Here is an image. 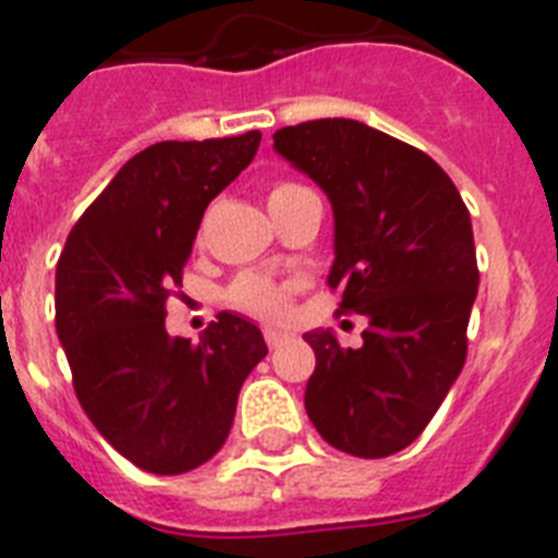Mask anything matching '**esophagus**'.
Returning a JSON list of instances; mask_svg holds the SVG:
<instances>
[{
    "label": "esophagus",
    "instance_id": "esophagus-1",
    "mask_svg": "<svg viewBox=\"0 0 558 558\" xmlns=\"http://www.w3.org/2000/svg\"><path fill=\"white\" fill-rule=\"evenodd\" d=\"M264 337H266V345H269V348H278V345H283L286 339H289V333L278 331V328H266Z\"/></svg>",
    "mask_w": 558,
    "mask_h": 558
}]
</instances>
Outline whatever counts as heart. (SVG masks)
Returning a JSON list of instances; mask_svg holds the SVG:
<instances>
[{
	"label": "heart",
	"mask_w": 558,
	"mask_h": 558,
	"mask_svg": "<svg viewBox=\"0 0 558 558\" xmlns=\"http://www.w3.org/2000/svg\"><path fill=\"white\" fill-rule=\"evenodd\" d=\"M306 187L292 185V182H280L269 191V207L286 202V198L298 196ZM292 283H275L260 275H241L235 283L230 286V303L239 306L241 312H250L255 317L264 319H283L289 314V300H292Z\"/></svg>",
	"instance_id": "b5f03b06"
}]
</instances>
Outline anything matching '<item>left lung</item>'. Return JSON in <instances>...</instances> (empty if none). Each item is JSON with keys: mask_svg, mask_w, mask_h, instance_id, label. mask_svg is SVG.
I'll use <instances>...</instances> for the list:
<instances>
[{"mask_svg": "<svg viewBox=\"0 0 558 558\" xmlns=\"http://www.w3.org/2000/svg\"><path fill=\"white\" fill-rule=\"evenodd\" d=\"M275 151L331 202L328 286L342 294L339 312L367 319L360 348L323 328L303 333L317 356L308 418L339 452H401L466 362L481 283L466 205L433 157L360 120L286 125Z\"/></svg>", "mask_w": 558, "mask_h": 558, "instance_id": "obj_1", "label": "left lung"}]
</instances>
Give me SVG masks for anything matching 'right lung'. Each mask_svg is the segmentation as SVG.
Returning a JSON list of instances; mask_svg holds the SVG:
<instances>
[{
	"label": "right lung",
	"mask_w": 558,
	"mask_h": 558,
	"mask_svg": "<svg viewBox=\"0 0 558 558\" xmlns=\"http://www.w3.org/2000/svg\"><path fill=\"white\" fill-rule=\"evenodd\" d=\"M258 145L260 132L148 145L86 207L58 258L56 331L77 401L145 472H191L219 452L241 385L266 356L260 328L232 312L198 342L165 331L207 205Z\"/></svg>",
	"instance_id": "1"
}]
</instances>
